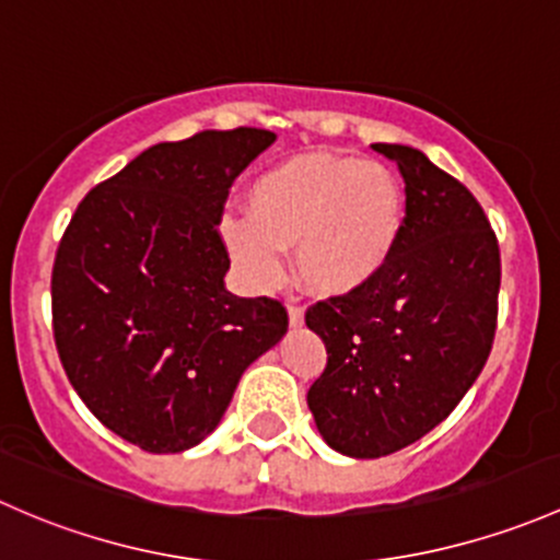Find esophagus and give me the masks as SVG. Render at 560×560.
<instances>
[{"label": "esophagus", "instance_id": "obj_1", "mask_svg": "<svg viewBox=\"0 0 560 560\" xmlns=\"http://www.w3.org/2000/svg\"><path fill=\"white\" fill-rule=\"evenodd\" d=\"M288 323H291V328H299L304 323V310L299 304H288Z\"/></svg>", "mask_w": 560, "mask_h": 560}]
</instances>
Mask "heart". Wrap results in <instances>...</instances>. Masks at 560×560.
I'll return each mask as SVG.
<instances>
[{"label": "heart", "mask_w": 560, "mask_h": 560, "mask_svg": "<svg viewBox=\"0 0 560 560\" xmlns=\"http://www.w3.org/2000/svg\"><path fill=\"white\" fill-rule=\"evenodd\" d=\"M250 215H229L221 234L242 278L258 291L285 272V247L318 296L369 285L405 232V188L380 161L304 153L261 172L247 191Z\"/></svg>", "instance_id": "1"}]
</instances>
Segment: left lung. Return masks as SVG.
<instances>
[{
	"label": "left lung",
	"mask_w": 560,
	"mask_h": 560,
	"mask_svg": "<svg viewBox=\"0 0 560 560\" xmlns=\"http://www.w3.org/2000/svg\"><path fill=\"white\" fill-rule=\"evenodd\" d=\"M405 177V232L361 291L307 310L326 369L307 407L331 451L380 458L440 425L486 366L501 285L480 201L407 145L374 142Z\"/></svg>",
	"instance_id": "8db88e82"
}]
</instances>
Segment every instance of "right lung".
<instances>
[{"label":"right lung","instance_id":"obj_1","mask_svg":"<svg viewBox=\"0 0 560 560\" xmlns=\"http://www.w3.org/2000/svg\"><path fill=\"white\" fill-rule=\"evenodd\" d=\"M267 129L159 142L74 210L50 280L54 337L85 407L148 453H183L215 431L247 366L285 337L267 296L226 291L218 223Z\"/></svg>","mask_w":560,"mask_h":560}]
</instances>
